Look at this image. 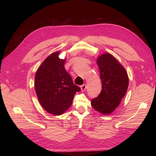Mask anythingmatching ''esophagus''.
I'll return each instance as SVG.
<instances>
[{"instance_id":"obj_1","label":"esophagus","mask_w":156,"mask_h":156,"mask_svg":"<svg viewBox=\"0 0 156 156\" xmlns=\"http://www.w3.org/2000/svg\"><path fill=\"white\" fill-rule=\"evenodd\" d=\"M80 88H81V90L82 91H84L86 90V85L85 84H83L80 86Z\"/></svg>"}]
</instances>
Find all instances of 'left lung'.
Masks as SVG:
<instances>
[{"label":"left lung","mask_w":156,"mask_h":156,"mask_svg":"<svg viewBox=\"0 0 156 156\" xmlns=\"http://www.w3.org/2000/svg\"><path fill=\"white\" fill-rule=\"evenodd\" d=\"M102 91L91 101L92 107L102 114H109L119 106L125 96L128 77L122 65L110 54H104L97 60Z\"/></svg>","instance_id":"left-lung-1"}]
</instances>
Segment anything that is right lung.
<instances>
[{"instance_id":"right-lung-1","label":"right lung","mask_w":156,"mask_h":156,"mask_svg":"<svg viewBox=\"0 0 156 156\" xmlns=\"http://www.w3.org/2000/svg\"><path fill=\"white\" fill-rule=\"evenodd\" d=\"M59 52L50 55L38 68L34 87L38 100L48 112L59 115L72 105L75 94L81 91L65 69V60Z\"/></svg>"}]
</instances>
